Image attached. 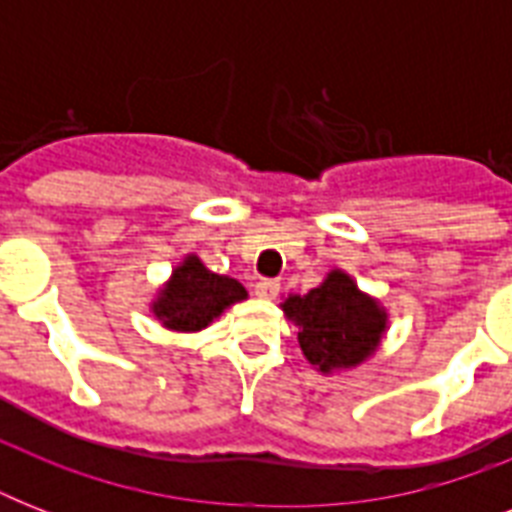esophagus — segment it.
Wrapping results in <instances>:
<instances>
[{
    "mask_svg": "<svg viewBox=\"0 0 512 512\" xmlns=\"http://www.w3.org/2000/svg\"><path fill=\"white\" fill-rule=\"evenodd\" d=\"M279 289H281V281L279 279H257L255 281V292L260 297H276L279 295Z\"/></svg>",
    "mask_w": 512,
    "mask_h": 512,
    "instance_id": "1",
    "label": "esophagus"
}]
</instances>
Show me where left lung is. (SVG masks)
<instances>
[{
    "mask_svg": "<svg viewBox=\"0 0 512 512\" xmlns=\"http://www.w3.org/2000/svg\"><path fill=\"white\" fill-rule=\"evenodd\" d=\"M284 311L300 327L297 340L305 358L321 372L356 366L377 348L385 332V313L340 271L329 273L308 295L289 297Z\"/></svg>",
    "mask_w": 512,
    "mask_h": 512,
    "instance_id": "obj_1",
    "label": "left lung"
}]
</instances>
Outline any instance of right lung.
<instances>
[{"mask_svg":"<svg viewBox=\"0 0 512 512\" xmlns=\"http://www.w3.org/2000/svg\"><path fill=\"white\" fill-rule=\"evenodd\" d=\"M244 297L247 292L239 281L217 276L201 265L199 257H188L172 273V281L156 300L154 313L164 321V327L196 332L207 327L215 316H220L223 308L239 303Z\"/></svg>","mask_w":512,"mask_h":512,"instance_id":"1","label":"right lung"}]
</instances>
